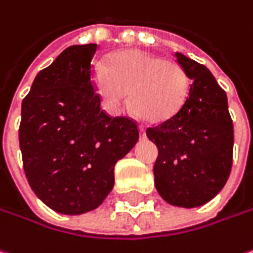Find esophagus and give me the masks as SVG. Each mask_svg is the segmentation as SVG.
<instances>
[{
	"instance_id": "1",
	"label": "esophagus",
	"mask_w": 253,
	"mask_h": 253,
	"mask_svg": "<svg viewBox=\"0 0 253 253\" xmlns=\"http://www.w3.org/2000/svg\"><path fill=\"white\" fill-rule=\"evenodd\" d=\"M138 128H140V133L144 136V133H146V126H144V125H140V126H138Z\"/></svg>"
}]
</instances>
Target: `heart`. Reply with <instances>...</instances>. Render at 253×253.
<instances>
[{
	"label": "heart",
	"instance_id": "obj_1",
	"mask_svg": "<svg viewBox=\"0 0 253 253\" xmlns=\"http://www.w3.org/2000/svg\"><path fill=\"white\" fill-rule=\"evenodd\" d=\"M93 83L105 106L119 113L130 102L148 122H164L175 115L188 94V76L180 63L140 49L115 53L109 65L96 61Z\"/></svg>",
	"mask_w": 253,
	"mask_h": 253
}]
</instances>
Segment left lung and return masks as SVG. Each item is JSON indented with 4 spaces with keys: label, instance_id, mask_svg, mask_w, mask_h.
<instances>
[{
    "label": "left lung",
    "instance_id": "8db88e82",
    "mask_svg": "<svg viewBox=\"0 0 253 253\" xmlns=\"http://www.w3.org/2000/svg\"><path fill=\"white\" fill-rule=\"evenodd\" d=\"M192 81L182 107L146 130L159 147L154 184L171 205L192 208L222 190L232 167L234 125L225 90L204 65L175 53Z\"/></svg>",
    "mask_w": 253,
    "mask_h": 253
}]
</instances>
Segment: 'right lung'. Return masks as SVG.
I'll return each mask as SVG.
<instances>
[{"label":"right lung","mask_w":253,"mask_h":253,"mask_svg":"<svg viewBox=\"0 0 253 253\" xmlns=\"http://www.w3.org/2000/svg\"><path fill=\"white\" fill-rule=\"evenodd\" d=\"M96 49V43L66 48L39 72L22 100L19 147L27 180L61 214H83L103 203L115 184V164L138 140L134 119L100 109Z\"/></svg>","instance_id":"obj_1"}]
</instances>
